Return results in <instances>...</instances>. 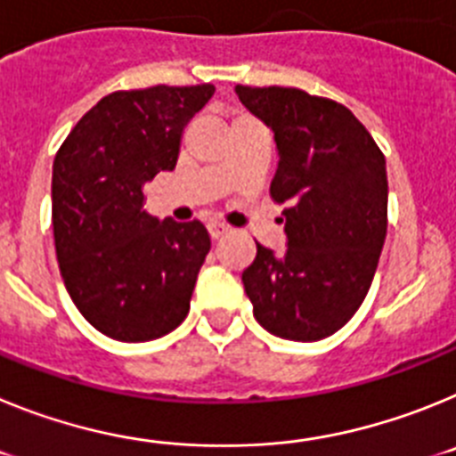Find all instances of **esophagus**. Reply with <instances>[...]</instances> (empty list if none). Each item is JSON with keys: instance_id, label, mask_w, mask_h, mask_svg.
Wrapping results in <instances>:
<instances>
[{"instance_id": "1", "label": "esophagus", "mask_w": 456, "mask_h": 456, "mask_svg": "<svg viewBox=\"0 0 456 456\" xmlns=\"http://www.w3.org/2000/svg\"><path fill=\"white\" fill-rule=\"evenodd\" d=\"M208 232L212 240H219L221 235H225V232H228V225L221 224V221H208Z\"/></svg>"}]
</instances>
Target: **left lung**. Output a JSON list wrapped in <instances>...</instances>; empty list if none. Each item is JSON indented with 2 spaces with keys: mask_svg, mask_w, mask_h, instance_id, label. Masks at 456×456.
<instances>
[{
  "mask_svg": "<svg viewBox=\"0 0 456 456\" xmlns=\"http://www.w3.org/2000/svg\"><path fill=\"white\" fill-rule=\"evenodd\" d=\"M235 91L273 130L269 196L285 205L288 235L283 256L256 241L241 273L253 317L285 340H322L352 320L372 285L388 228L386 157L336 100L285 86Z\"/></svg>",
  "mask_w": 456,
  "mask_h": 456,
  "instance_id": "left-lung-1",
  "label": "left lung"
}]
</instances>
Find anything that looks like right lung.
Here are the masks:
<instances>
[{
  "instance_id": "add662e5",
  "label": "right lung",
  "mask_w": 456,
  "mask_h": 456,
  "mask_svg": "<svg viewBox=\"0 0 456 456\" xmlns=\"http://www.w3.org/2000/svg\"><path fill=\"white\" fill-rule=\"evenodd\" d=\"M212 84L116 91L79 118L52 167V225L72 304L120 342L167 336L187 317L209 235L200 221L155 219L143 183L178 162L184 125Z\"/></svg>"
}]
</instances>
